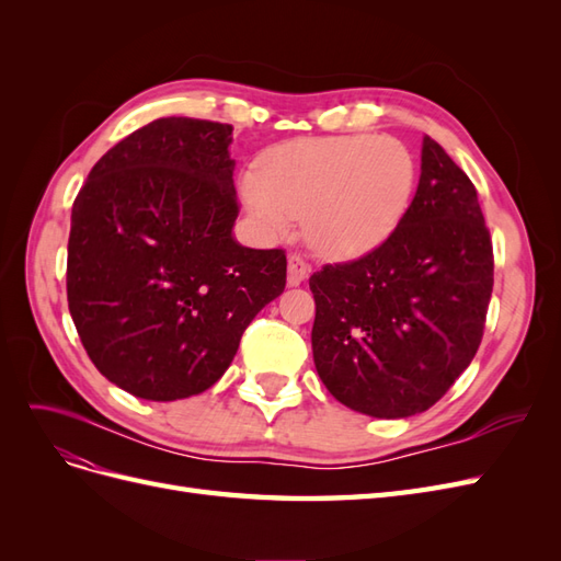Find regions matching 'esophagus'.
I'll list each match as a JSON object with an SVG mask.
<instances>
[{
  "mask_svg": "<svg viewBox=\"0 0 561 561\" xmlns=\"http://www.w3.org/2000/svg\"><path fill=\"white\" fill-rule=\"evenodd\" d=\"M311 274V266L304 262L297 254H293L290 260H287V285H299L301 280H307Z\"/></svg>",
  "mask_w": 561,
  "mask_h": 561,
  "instance_id": "obj_1",
  "label": "esophagus"
}]
</instances>
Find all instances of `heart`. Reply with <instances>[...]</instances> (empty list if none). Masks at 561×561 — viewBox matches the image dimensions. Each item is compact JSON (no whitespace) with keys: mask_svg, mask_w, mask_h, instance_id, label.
<instances>
[{"mask_svg":"<svg viewBox=\"0 0 561 561\" xmlns=\"http://www.w3.org/2000/svg\"><path fill=\"white\" fill-rule=\"evenodd\" d=\"M416 163L386 135L293 140L264 159L262 175L241 178V196L266 236L287 233L304 217V239L328 260L379 248L410 208Z\"/></svg>","mask_w":561,"mask_h":561,"instance_id":"heart-1","label":"heart"}]
</instances>
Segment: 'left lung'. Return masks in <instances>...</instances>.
I'll return each mask as SVG.
<instances>
[{"label": "left lung", "instance_id": "left-lung-1", "mask_svg": "<svg viewBox=\"0 0 561 561\" xmlns=\"http://www.w3.org/2000/svg\"><path fill=\"white\" fill-rule=\"evenodd\" d=\"M313 363L353 412H426L480 348L494 252L468 175L428 135L412 206L377 250L311 276Z\"/></svg>", "mask_w": 561, "mask_h": 561}]
</instances>
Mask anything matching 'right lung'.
I'll use <instances>...</instances> for the list:
<instances>
[{"label":"right lung","instance_id":"obj_1","mask_svg":"<svg viewBox=\"0 0 561 561\" xmlns=\"http://www.w3.org/2000/svg\"><path fill=\"white\" fill-rule=\"evenodd\" d=\"M231 130L157 118L114 145L75 198L67 304L100 375L135 398L208 390L285 290V252L233 236Z\"/></svg>","mask_w":561,"mask_h":561}]
</instances>
